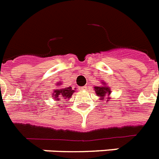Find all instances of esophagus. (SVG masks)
Wrapping results in <instances>:
<instances>
[{
	"instance_id": "34e87169",
	"label": "esophagus",
	"mask_w": 159,
	"mask_h": 159,
	"mask_svg": "<svg viewBox=\"0 0 159 159\" xmlns=\"http://www.w3.org/2000/svg\"><path fill=\"white\" fill-rule=\"evenodd\" d=\"M86 88H87L86 86H83V87L80 88V89L81 90H86Z\"/></svg>"
}]
</instances>
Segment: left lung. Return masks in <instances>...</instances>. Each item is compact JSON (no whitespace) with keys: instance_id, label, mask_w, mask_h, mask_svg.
Masks as SVG:
<instances>
[{"instance_id":"obj_1","label":"left lung","mask_w":159,"mask_h":159,"mask_svg":"<svg viewBox=\"0 0 159 159\" xmlns=\"http://www.w3.org/2000/svg\"><path fill=\"white\" fill-rule=\"evenodd\" d=\"M102 86H95V87H93L96 95L98 97H99L100 99H102L105 96H107V101H109L111 99V97H110V95L111 93V88L107 85L105 82H102Z\"/></svg>"}]
</instances>
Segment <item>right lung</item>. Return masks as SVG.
Here are the masks:
<instances>
[{
  "label": "right lung",
  "instance_id": "add662e5",
  "mask_svg": "<svg viewBox=\"0 0 159 159\" xmlns=\"http://www.w3.org/2000/svg\"><path fill=\"white\" fill-rule=\"evenodd\" d=\"M56 85L57 86V88L53 90L52 95V98L56 101H61V98H62L63 99L69 100L71 98L72 94L75 92V90L72 89L71 87H62L61 82H58Z\"/></svg>",
  "mask_w": 159,
  "mask_h": 159
}]
</instances>
